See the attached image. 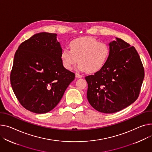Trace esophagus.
Wrapping results in <instances>:
<instances>
[{"mask_svg":"<svg viewBox=\"0 0 152 152\" xmlns=\"http://www.w3.org/2000/svg\"><path fill=\"white\" fill-rule=\"evenodd\" d=\"M75 76H76V77H77V78H81V77H83V75H80V74H79V73H76L75 74Z\"/></svg>","mask_w":152,"mask_h":152,"instance_id":"34e87169","label":"esophagus"}]
</instances>
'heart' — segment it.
<instances>
[{
	"mask_svg": "<svg viewBox=\"0 0 152 152\" xmlns=\"http://www.w3.org/2000/svg\"><path fill=\"white\" fill-rule=\"evenodd\" d=\"M69 48H64L60 54L62 64L67 69H72L78 61L79 70L97 72L105 65L110 54L106 43L92 37L75 39L70 42Z\"/></svg>",
	"mask_w": 152,
	"mask_h": 152,
	"instance_id": "heart-1",
	"label": "heart"
}]
</instances>
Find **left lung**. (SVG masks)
Wrapping results in <instances>:
<instances>
[{"mask_svg": "<svg viewBox=\"0 0 152 152\" xmlns=\"http://www.w3.org/2000/svg\"><path fill=\"white\" fill-rule=\"evenodd\" d=\"M105 65L94 75L86 76L87 99L100 113H117L133 103L139 96L144 69L134 46L116 38L109 44Z\"/></svg>", "mask_w": 152, "mask_h": 152, "instance_id": "left-lung-1", "label": "left lung"}]
</instances>
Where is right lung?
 I'll use <instances>...</instances> for the list:
<instances>
[{
  "label": "right lung",
  "instance_id": "1",
  "mask_svg": "<svg viewBox=\"0 0 152 152\" xmlns=\"http://www.w3.org/2000/svg\"><path fill=\"white\" fill-rule=\"evenodd\" d=\"M57 34L34 35L18 47L10 74L13 92L25 109L37 114L53 109L75 79L62 65Z\"/></svg>",
  "mask_w": 152,
  "mask_h": 152
}]
</instances>
